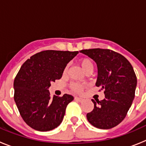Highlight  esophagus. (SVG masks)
Returning a JSON list of instances; mask_svg holds the SVG:
<instances>
[{
    "label": "esophagus",
    "instance_id": "obj_1",
    "mask_svg": "<svg viewBox=\"0 0 146 146\" xmlns=\"http://www.w3.org/2000/svg\"><path fill=\"white\" fill-rule=\"evenodd\" d=\"M74 99H75V100H77V101H79V102L83 101V99H82V98H80V97H77V96H75V97H74Z\"/></svg>",
    "mask_w": 146,
    "mask_h": 146
}]
</instances>
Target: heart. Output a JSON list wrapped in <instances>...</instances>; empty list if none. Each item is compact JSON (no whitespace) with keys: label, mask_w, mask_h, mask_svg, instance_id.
Masks as SVG:
<instances>
[{"label":"heart","mask_w":146,"mask_h":146,"mask_svg":"<svg viewBox=\"0 0 146 146\" xmlns=\"http://www.w3.org/2000/svg\"><path fill=\"white\" fill-rule=\"evenodd\" d=\"M80 64L81 67H82V70L84 71L85 72L87 70H88L89 69H94V65H93L92 61L88 58L81 59L80 60ZM67 69H68V66H66L64 71V73L67 72ZM70 88H72V90H73L75 92L80 93L82 92V89H83V86L79 84V83H77V82H72V84L70 85Z\"/></svg>","instance_id":"heart-1"}]
</instances>
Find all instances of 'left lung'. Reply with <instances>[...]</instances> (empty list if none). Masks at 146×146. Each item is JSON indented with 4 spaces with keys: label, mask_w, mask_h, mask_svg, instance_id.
<instances>
[{
    "label": "left lung",
    "mask_w": 146,
    "mask_h": 146,
    "mask_svg": "<svg viewBox=\"0 0 146 146\" xmlns=\"http://www.w3.org/2000/svg\"><path fill=\"white\" fill-rule=\"evenodd\" d=\"M96 62L98 69L96 86L104 90V99L95 102L87 113L88 122L96 128L108 129L119 124L126 117L135 98L137 77L127 59L108 49L80 50Z\"/></svg>",
    "instance_id": "left-lung-1"
}]
</instances>
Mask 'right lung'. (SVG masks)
I'll use <instances>...</instances> for the list:
<instances>
[{
	"label": "right lung",
	"instance_id": "obj_1",
	"mask_svg": "<svg viewBox=\"0 0 146 146\" xmlns=\"http://www.w3.org/2000/svg\"><path fill=\"white\" fill-rule=\"evenodd\" d=\"M78 52L44 50L22 65L14 81V99L23 119L33 129L50 131L61 123L74 97L66 94L52 98L48 88L51 82L61 78L67 64Z\"/></svg>",
	"mask_w": 146,
	"mask_h": 146
}]
</instances>
